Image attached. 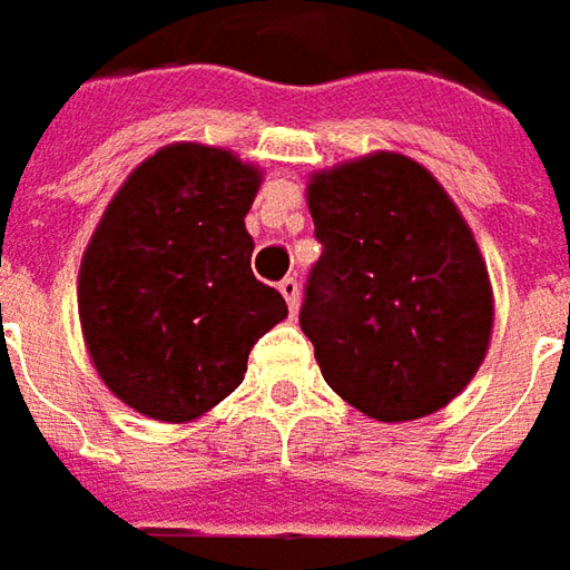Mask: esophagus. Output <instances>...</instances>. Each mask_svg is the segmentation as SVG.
I'll use <instances>...</instances> for the list:
<instances>
[{
    "label": "esophagus",
    "mask_w": 570,
    "mask_h": 570,
    "mask_svg": "<svg viewBox=\"0 0 570 570\" xmlns=\"http://www.w3.org/2000/svg\"><path fill=\"white\" fill-rule=\"evenodd\" d=\"M278 292H282V297H285V304H288V309L292 313H297V304H301V285H297V278H282L278 282Z\"/></svg>",
    "instance_id": "obj_1"
}]
</instances>
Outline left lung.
I'll list each match as a JSON object with an SVG mask.
<instances>
[{"label": "left lung", "mask_w": 570, "mask_h": 570, "mask_svg": "<svg viewBox=\"0 0 570 570\" xmlns=\"http://www.w3.org/2000/svg\"><path fill=\"white\" fill-rule=\"evenodd\" d=\"M307 207L323 257L301 328L328 387L379 422L443 410L493 335L488 263L446 188L419 160L372 151L313 173Z\"/></svg>", "instance_id": "1"}]
</instances>
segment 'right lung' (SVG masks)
Masks as SVG:
<instances>
[{"mask_svg": "<svg viewBox=\"0 0 570 570\" xmlns=\"http://www.w3.org/2000/svg\"><path fill=\"white\" fill-rule=\"evenodd\" d=\"M261 167L173 142L114 191L82 250L77 309L98 379L129 410L186 425L242 384L254 341L288 316L250 273Z\"/></svg>", "mask_w": 570, "mask_h": 570, "instance_id": "add662e5", "label": "right lung"}]
</instances>
